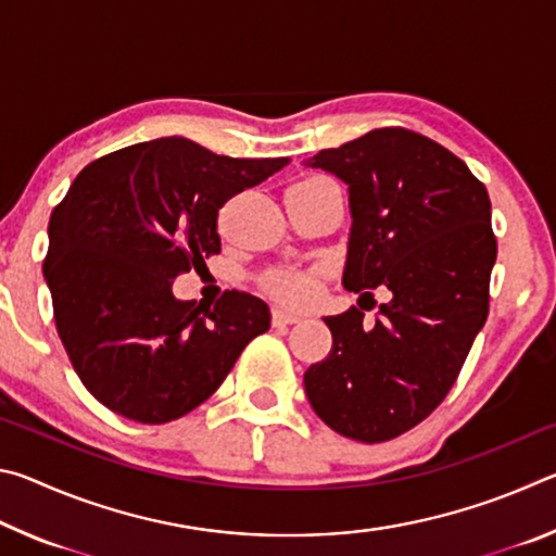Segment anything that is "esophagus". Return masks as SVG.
<instances>
[{
    "mask_svg": "<svg viewBox=\"0 0 556 556\" xmlns=\"http://www.w3.org/2000/svg\"><path fill=\"white\" fill-rule=\"evenodd\" d=\"M301 324V318L294 314H287V312H275L271 314V326L275 328H287V326H294Z\"/></svg>",
    "mask_w": 556,
    "mask_h": 556,
    "instance_id": "esophagus-1",
    "label": "esophagus"
}]
</instances>
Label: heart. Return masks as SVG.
Instances as JSON below:
<instances>
[{
  "label": "heart",
  "mask_w": 556,
  "mask_h": 556,
  "mask_svg": "<svg viewBox=\"0 0 556 556\" xmlns=\"http://www.w3.org/2000/svg\"><path fill=\"white\" fill-rule=\"evenodd\" d=\"M324 271L296 269V267H271L260 277V289L287 308H308L316 304L321 291Z\"/></svg>",
  "instance_id": "obj_1"
}]
</instances>
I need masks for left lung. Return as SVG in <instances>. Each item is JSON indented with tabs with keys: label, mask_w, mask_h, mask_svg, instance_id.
I'll list each match as a JSON object with an SVG mask.
<instances>
[{
	"label": "left lung",
	"mask_w": 556,
	"mask_h": 556,
	"mask_svg": "<svg viewBox=\"0 0 556 556\" xmlns=\"http://www.w3.org/2000/svg\"><path fill=\"white\" fill-rule=\"evenodd\" d=\"M306 166L348 186L343 287L392 294L372 326L355 306L324 318L333 348L304 372L306 397L338 434L380 444L439 407L485 324L491 199L456 154L402 127L321 149Z\"/></svg>",
	"instance_id": "1"
}]
</instances>
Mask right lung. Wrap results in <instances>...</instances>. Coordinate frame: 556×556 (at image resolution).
Returning a JSON list of instances; mask_svg holds the SVG:
<instances>
[{
	"mask_svg": "<svg viewBox=\"0 0 556 556\" xmlns=\"http://www.w3.org/2000/svg\"><path fill=\"white\" fill-rule=\"evenodd\" d=\"M287 164L162 137L75 176L51 213L43 277L65 353L108 409L142 425L184 417L267 331L257 296L232 289L203 306L176 299L172 285L220 252L223 205Z\"/></svg>",
	"mask_w": 556,
	"mask_h": 556,
	"instance_id": "obj_1",
	"label": "right lung"
}]
</instances>
